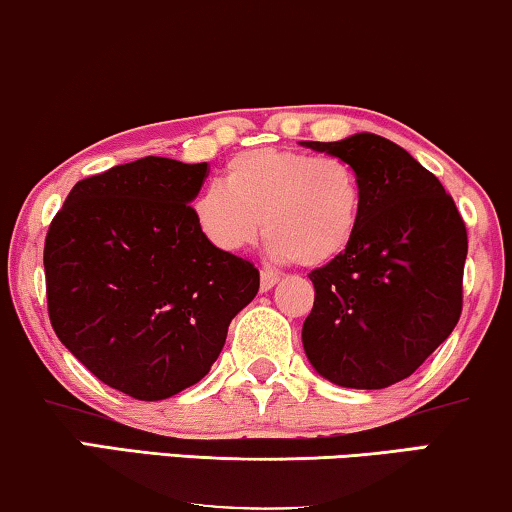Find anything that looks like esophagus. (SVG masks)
I'll list each match as a JSON object with an SVG mask.
<instances>
[{"label":"esophagus","instance_id":"34e87169","mask_svg":"<svg viewBox=\"0 0 512 512\" xmlns=\"http://www.w3.org/2000/svg\"><path fill=\"white\" fill-rule=\"evenodd\" d=\"M279 281V274L272 270H261V291H270V288Z\"/></svg>","mask_w":512,"mask_h":512}]
</instances>
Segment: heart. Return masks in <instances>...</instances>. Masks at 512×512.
<instances>
[{
    "mask_svg": "<svg viewBox=\"0 0 512 512\" xmlns=\"http://www.w3.org/2000/svg\"><path fill=\"white\" fill-rule=\"evenodd\" d=\"M191 217L201 238L226 254L249 247L263 221L274 258L318 268L351 247L362 187L342 159L261 147L228 161L221 187L203 189Z\"/></svg>",
    "mask_w": 512,
    "mask_h": 512,
    "instance_id": "obj_1",
    "label": "heart"
}]
</instances>
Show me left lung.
<instances>
[{
  "label": "left lung",
  "mask_w": 512,
  "mask_h": 512,
  "mask_svg": "<svg viewBox=\"0 0 512 512\" xmlns=\"http://www.w3.org/2000/svg\"><path fill=\"white\" fill-rule=\"evenodd\" d=\"M302 145L346 161L362 187L358 233L311 270L302 344L325 379L379 390L411 376L462 314L469 240L453 196L409 152L374 133Z\"/></svg>",
  "instance_id": "left-lung-1"
}]
</instances>
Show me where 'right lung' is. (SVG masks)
Segmentation results:
<instances>
[{
  "label": "right lung",
  "mask_w": 512,
  "mask_h": 512,
  "mask_svg": "<svg viewBox=\"0 0 512 512\" xmlns=\"http://www.w3.org/2000/svg\"><path fill=\"white\" fill-rule=\"evenodd\" d=\"M210 166L145 157L80 180L50 221L48 316L110 388L173 397L210 372L228 325L256 298L254 263L214 249L191 201Z\"/></svg>",
  "instance_id": "add662e5"
}]
</instances>
